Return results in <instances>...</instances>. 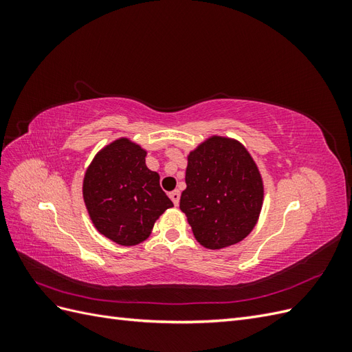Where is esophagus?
Here are the masks:
<instances>
[{
  "mask_svg": "<svg viewBox=\"0 0 352 352\" xmlns=\"http://www.w3.org/2000/svg\"><path fill=\"white\" fill-rule=\"evenodd\" d=\"M168 197H170V199L173 201V204L177 207L179 206V199H180V192H179V190H173V192L168 194Z\"/></svg>",
  "mask_w": 352,
  "mask_h": 352,
  "instance_id": "34e87169",
  "label": "esophagus"
}]
</instances>
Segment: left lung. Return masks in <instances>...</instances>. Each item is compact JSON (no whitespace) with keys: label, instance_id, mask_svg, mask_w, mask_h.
<instances>
[{"label":"left lung","instance_id":"obj_1","mask_svg":"<svg viewBox=\"0 0 352 352\" xmlns=\"http://www.w3.org/2000/svg\"><path fill=\"white\" fill-rule=\"evenodd\" d=\"M182 210L195 239L221 250L247 238L257 225L264 186L260 170L239 141L210 136L188 155Z\"/></svg>","mask_w":352,"mask_h":352}]
</instances>
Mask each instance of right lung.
<instances>
[{"label": "right lung", "instance_id": "1", "mask_svg": "<svg viewBox=\"0 0 352 352\" xmlns=\"http://www.w3.org/2000/svg\"><path fill=\"white\" fill-rule=\"evenodd\" d=\"M145 157L141 145L119 138L94 157L83 177V201L94 226L124 247L144 242L155 220L173 207Z\"/></svg>", "mask_w": 352, "mask_h": 352}]
</instances>
